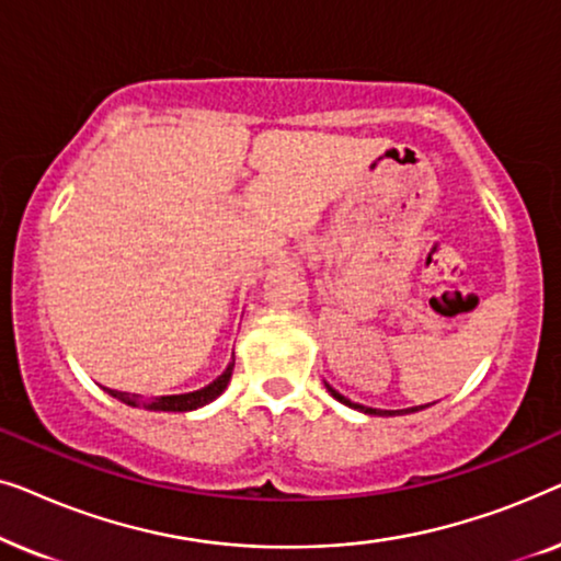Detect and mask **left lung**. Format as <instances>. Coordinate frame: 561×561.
I'll list each match as a JSON object with an SVG mask.
<instances>
[{"label":"left lung","mask_w":561,"mask_h":561,"mask_svg":"<svg viewBox=\"0 0 561 561\" xmlns=\"http://www.w3.org/2000/svg\"><path fill=\"white\" fill-rule=\"evenodd\" d=\"M327 390H329V393H332V396H334L336 401H340V403L350 405V409H357V411H363V413H370V416H401V413H413V411H421V409H426V405H413V409H403V411H380V409H367V405L352 403L350 398H344L342 393H336V390H334L332 386H327Z\"/></svg>","instance_id":"left-lung-1"}]
</instances>
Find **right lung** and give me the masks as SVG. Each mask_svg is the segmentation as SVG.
Returning <instances> with one entry per match:
<instances>
[{
    "mask_svg": "<svg viewBox=\"0 0 561 561\" xmlns=\"http://www.w3.org/2000/svg\"><path fill=\"white\" fill-rule=\"evenodd\" d=\"M232 367L234 363L227 365V370L219 375L217 380L209 382V386L202 388V390H194V393H181V396H160V398H140L135 393H122V390H110V393L117 398V401L127 403V405H142V409H150V411H194V409H202V405H206L209 401H214V398L225 393L227 382L229 378H232Z\"/></svg>",
    "mask_w": 561,
    "mask_h": 561,
    "instance_id": "1",
    "label": "right lung"
}]
</instances>
